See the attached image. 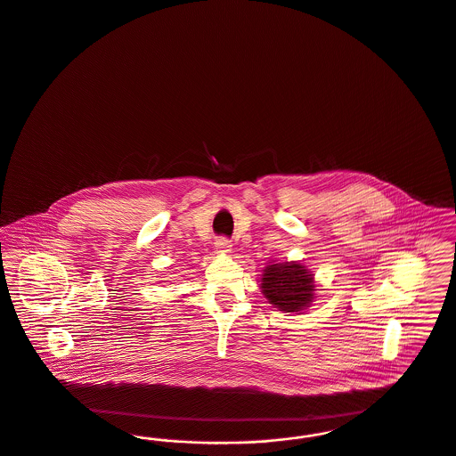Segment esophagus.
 <instances>
[{
  "instance_id": "1",
  "label": "esophagus",
  "mask_w": 456,
  "mask_h": 456,
  "mask_svg": "<svg viewBox=\"0 0 456 456\" xmlns=\"http://www.w3.org/2000/svg\"><path fill=\"white\" fill-rule=\"evenodd\" d=\"M216 249H217L218 253H231L232 242L227 238H218L216 240Z\"/></svg>"
}]
</instances>
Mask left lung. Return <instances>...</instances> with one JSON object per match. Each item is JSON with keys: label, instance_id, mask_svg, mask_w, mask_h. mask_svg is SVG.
<instances>
[{"label": "left lung", "instance_id": "obj_1", "mask_svg": "<svg viewBox=\"0 0 456 456\" xmlns=\"http://www.w3.org/2000/svg\"><path fill=\"white\" fill-rule=\"evenodd\" d=\"M261 292L268 303L285 313L307 309L316 292L314 275L297 261L270 263L261 275Z\"/></svg>", "mask_w": 456, "mask_h": 456}]
</instances>
